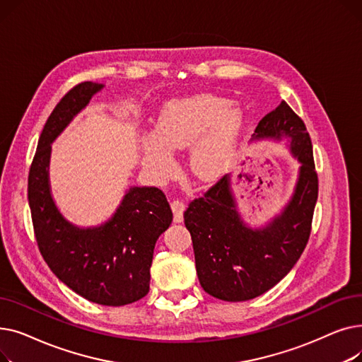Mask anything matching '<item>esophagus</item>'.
Segmentation results:
<instances>
[{"mask_svg": "<svg viewBox=\"0 0 362 362\" xmlns=\"http://www.w3.org/2000/svg\"><path fill=\"white\" fill-rule=\"evenodd\" d=\"M171 210H173V214H175V223H182L183 221V213H185V204L179 199H173L170 204Z\"/></svg>", "mask_w": 362, "mask_h": 362, "instance_id": "34e87169", "label": "esophagus"}]
</instances>
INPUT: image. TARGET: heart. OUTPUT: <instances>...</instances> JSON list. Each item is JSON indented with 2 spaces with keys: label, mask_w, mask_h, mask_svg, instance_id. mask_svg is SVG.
Returning <instances> with one entry per match:
<instances>
[{
  "label": "heart",
  "mask_w": 362,
  "mask_h": 362,
  "mask_svg": "<svg viewBox=\"0 0 362 362\" xmlns=\"http://www.w3.org/2000/svg\"><path fill=\"white\" fill-rule=\"evenodd\" d=\"M243 130L242 108L224 97L202 93L171 101L160 111L156 133L141 135V161L152 177L165 182L176 173L173 152L191 146L192 176L211 183L233 167Z\"/></svg>",
  "instance_id": "obj_1"
}]
</instances>
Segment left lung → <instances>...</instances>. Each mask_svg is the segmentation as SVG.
Segmentation results:
<instances>
[{
    "label": "left lung",
    "mask_w": 362,
    "mask_h": 362,
    "mask_svg": "<svg viewBox=\"0 0 362 362\" xmlns=\"http://www.w3.org/2000/svg\"><path fill=\"white\" fill-rule=\"evenodd\" d=\"M274 141L299 163L291 198L269 221L251 226L226 175L185 211L202 289L227 302L254 299L286 276L305 250L318 197L313 145L305 124L281 101L259 120L251 142Z\"/></svg>",
    "instance_id": "left-lung-1"
}]
</instances>
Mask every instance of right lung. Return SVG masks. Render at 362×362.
Instances as JSON below:
<instances>
[{"label": "right lung", "instance_id": "obj_1", "mask_svg": "<svg viewBox=\"0 0 362 362\" xmlns=\"http://www.w3.org/2000/svg\"><path fill=\"white\" fill-rule=\"evenodd\" d=\"M104 83L74 86L48 117L29 171L28 198L37 246L51 272L82 298L122 307L149 292L156 242L173 213L158 187L130 186L110 218L82 227L57 206L49 182L51 145Z\"/></svg>", "mask_w": 362, "mask_h": 362}]
</instances>
